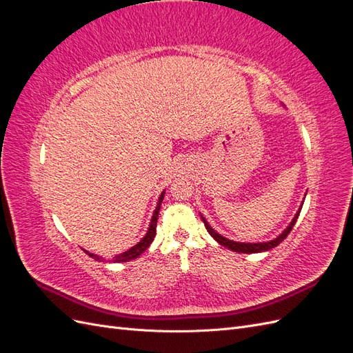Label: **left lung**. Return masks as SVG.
Masks as SVG:
<instances>
[{
	"instance_id": "8db88e82",
	"label": "left lung",
	"mask_w": 353,
	"mask_h": 353,
	"mask_svg": "<svg viewBox=\"0 0 353 353\" xmlns=\"http://www.w3.org/2000/svg\"><path fill=\"white\" fill-rule=\"evenodd\" d=\"M302 206H303V203L301 205V208H299V210L296 212V215H294V218L292 219V222L288 223L287 225V228L280 234L279 237H275L274 240H270V241H263V243H240V241H234V240H230V239H225L223 236H221L219 232H216L215 230H213L210 225H209V222L203 218L201 215V221L205 222V227H206V230H208V232L210 234V236L215 239L221 245H223V248H228L230 250H232V252H239V253H261V252H266V250H271V249H274V248H276V245H279L287 236L288 234H290V231L293 230V227H294V223H296V221H297V218H299V213H301V210H302Z\"/></svg>"
}]
</instances>
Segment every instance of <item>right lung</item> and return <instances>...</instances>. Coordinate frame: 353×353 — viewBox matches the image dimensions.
<instances>
[{"mask_svg":"<svg viewBox=\"0 0 353 353\" xmlns=\"http://www.w3.org/2000/svg\"><path fill=\"white\" fill-rule=\"evenodd\" d=\"M163 196H165V191H162V194L159 196V200H157V206L153 212V216H152V221H150V225H148V230L145 232V236L138 241L135 245H132L131 249H128L126 252L123 253H119L117 256H113V258L110 259L112 262H128V261H132V259H137L138 256H140L148 245L152 244V241L154 240V236H156V225H157V216H159V210H160V205H162L163 201ZM85 253H87L90 258L95 259V261H101V256L99 254H94V253H90L87 250H83Z\"/></svg>","mask_w":353,"mask_h":353,"instance_id":"obj_1","label":"right lung"}]
</instances>
